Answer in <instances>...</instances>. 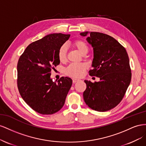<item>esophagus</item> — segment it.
<instances>
[{"label": "esophagus", "instance_id": "esophagus-1", "mask_svg": "<svg viewBox=\"0 0 146 146\" xmlns=\"http://www.w3.org/2000/svg\"><path fill=\"white\" fill-rule=\"evenodd\" d=\"M73 83H76V82L80 81V80H78V79H76V78H73Z\"/></svg>", "mask_w": 146, "mask_h": 146}]
</instances>
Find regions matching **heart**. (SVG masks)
<instances>
[{
	"instance_id": "1",
	"label": "heart",
	"mask_w": 146,
	"mask_h": 146,
	"mask_svg": "<svg viewBox=\"0 0 146 146\" xmlns=\"http://www.w3.org/2000/svg\"><path fill=\"white\" fill-rule=\"evenodd\" d=\"M73 47L76 49L82 54H86L88 52L89 46L84 40L78 39L72 43ZM58 58L61 62H65L67 59V48L65 44L61 45L58 50ZM87 68V66L84 63L72 64L65 70V73L68 76L72 78L82 77Z\"/></svg>"
}]
</instances>
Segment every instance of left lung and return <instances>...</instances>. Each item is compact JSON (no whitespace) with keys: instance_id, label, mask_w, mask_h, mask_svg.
<instances>
[{"instance_id":"left-lung-1","label":"left lung","mask_w":146,"mask_h":146,"mask_svg":"<svg viewBox=\"0 0 146 146\" xmlns=\"http://www.w3.org/2000/svg\"><path fill=\"white\" fill-rule=\"evenodd\" d=\"M88 32H82L86 36ZM87 40L94 49L93 69L90 76L100 81L85 80L84 102L91 109L100 112L109 111L122 101L131 79V71L126 49L113 37L100 32H90Z\"/></svg>"}]
</instances>
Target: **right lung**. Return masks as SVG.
I'll use <instances>...</instances> for the list:
<instances>
[{
    "instance_id": "obj_1",
    "label": "right lung",
    "mask_w": 146,
    "mask_h": 146,
    "mask_svg": "<svg viewBox=\"0 0 146 146\" xmlns=\"http://www.w3.org/2000/svg\"><path fill=\"white\" fill-rule=\"evenodd\" d=\"M70 34H52L29 44L20 56L17 65L19 92L33 110L41 114H52L64 105L72 79L62 77L57 82L51 72L59 65L58 50Z\"/></svg>"
}]
</instances>
